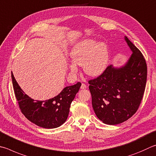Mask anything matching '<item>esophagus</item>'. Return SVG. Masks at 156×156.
Masks as SVG:
<instances>
[{
	"label": "esophagus",
	"instance_id": "esophagus-1",
	"mask_svg": "<svg viewBox=\"0 0 156 156\" xmlns=\"http://www.w3.org/2000/svg\"><path fill=\"white\" fill-rule=\"evenodd\" d=\"M81 89H86V88H87V85H86V84H84V83H83V84H81Z\"/></svg>",
	"mask_w": 156,
	"mask_h": 156
}]
</instances>
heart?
<instances>
[{
	"mask_svg": "<svg viewBox=\"0 0 156 156\" xmlns=\"http://www.w3.org/2000/svg\"><path fill=\"white\" fill-rule=\"evenodd\" d=\"M72 61L76 65L83 66L84 72L90 76H98L106 69L108 61V50L106 45L97 44L92 39L80 42L73 48L70 53ZM71 72H77L75 65L70 66Z\"/></svg>",
	"mask_w": 156,
	"mask_h": 156,
	"instance_id": "b5f03b06",
	"label": "heart"
}]
</instances>
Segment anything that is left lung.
I'll return each instance as SVG.
<instances>
[{"mask_svg": "<svg viewBox=\"0 0 156 156\" xmlns=\"http://www.w3.org/2000/svg\"><path fill=\"white\" fill-rule=\"evenodd\" d=\"M132 54L124 66H108L98 78L89 80L96 116L108 125H117L134 115L145 92L147 67L140 51L125 37Z\"/></svg>", "mask_w": 156, "mask_h": 156, "instance_id": "left-lung-1", "label": "left lung"}]
</instances>
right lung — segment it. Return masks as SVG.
<instances>
[{
  "mask_svg": "<svg viewBox=\"0 0 156 156\" xmlns=\"http://www.w3.org/2000/svg\"><path fill=\"white\" fill-rule=\"evenodd\" d=\"M13 87L19 108L27 119L35 125L47 129L61 126L68 117L71 103L81 86L80 83L65 87L58 95L45 101L29 97L17 83L11 72Z\"/></svg>",
  "mask_w": 156,
  "mask_h": 156,
  "instance_id": "1",
  "label": "right lung"
}]
</instances>
